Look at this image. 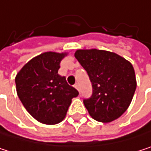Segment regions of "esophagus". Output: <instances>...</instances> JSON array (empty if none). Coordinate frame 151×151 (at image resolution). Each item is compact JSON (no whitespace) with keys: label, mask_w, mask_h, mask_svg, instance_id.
<instances>
[{"label":"esophagus","mask_w":151,"mask_h":151,"mask_svg":"<svg viewBox=\"0 0 151 151\" xmlns=\"http://www.w3.org/2000/svg\"><path fill=\"white\" fill-rule=\"evenodd\" d=\"M74 88H76V89H77V90H78V91L80 92V86H79V84H76V85L74 86Z\"/></svg>","instance_id":"obj_1"}]
</instances>
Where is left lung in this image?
<instances>
[{
  "label": "left lung",
  "instance_id": "left-lung-1",
  "mask_svg": "<svg viewBox=\"0 0 151 151\" xmlns=\"http://www.w3.org/2000/svg\"><path fill=\"white\" fill-rule=\"evenodd\" d=\"M87 70L93 94L84 105L96 121L119 119L129 107L136 89L132 63L116 53L100 49H78L74 54Z\"/></svg>",
  "mask_w": 151,
  "mask_h": 151
}]
</instances>
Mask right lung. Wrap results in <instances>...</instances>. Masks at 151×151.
<instances>
[{
    "label": "right lung",
    "instance_id": "add662e5",
    "mask_svg": "<svg viewBox=\"0 0 151 151\" xmlns=\"http://www.w3.org/2000/svg\"><path fill=\"white\" fill-rule=\"evenodd\" d=\"M66 55L67 53H42L26 63L16 76L21 103L42 124L55 125L63 120L71 99L79 95L65 77L58 74L60 63Z\"/></svg>",
    "mask_w": 151,
    "mask_h": 151
}]
</instances>
